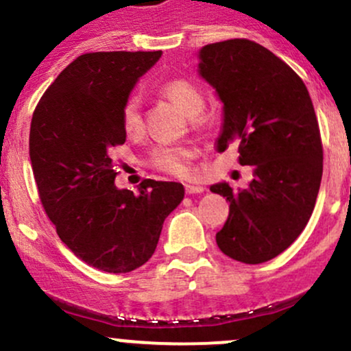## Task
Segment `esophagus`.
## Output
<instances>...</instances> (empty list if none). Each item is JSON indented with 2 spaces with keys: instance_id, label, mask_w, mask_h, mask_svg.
I'll return each instance as SVG.
<instances>
[{
  "instance_id": "obj_1",
  "label": "esophagus",
  "mask_w": 351,
  "mask_h": 351,
  "mask_svg": "<svg viewBox=\"0 0 351 351\" xmlns=\"http://www.w3.org/2000/svg\"><path fill=\"white\" fill-rule=\"evenodd\" d=\"M185 192L187 193H202L205 192L204 185H197V184H185Z\"/></svg>"
}]
</instances>
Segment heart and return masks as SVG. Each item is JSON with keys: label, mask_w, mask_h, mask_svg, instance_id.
I'll use <instances>...</instances> for the list:
<instances>
[{"label": "heart", "mask_w": 351, "mask_h": 351, "mask_svg": "<svg viewBox=\"0 0 351 351\" xmlns=\"http://www.w3.org/2000/svg\"><path fill=\"white\" fill-rule=\"evenodd\" d=\"M160 93L169 98L174 105L187 114L189 118L199 117L204 110V93L193 82L187 78H172L160 86ZM121 125L128 136H138L143 131L141 98L131 95L121 110ZM195 156L192 147L179 144H159L151 152V162L167 174L185 177L189 176L192 159Z\"/></svg>", "instance_id": "obj_1"}]
</instances>
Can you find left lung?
Here are the masks:
<instances>
[{"mask_svg": "<svg viewBox=\"0 0 351 351\" xmlns=\"http://www.w3.org/2000/svg\"><path fill=\"white\" fill-rule=\"evenodd\" d=\"M197 70L223 103L217 151L238 141L240 164L253 166L246 189L210 187L230 202L217 245L237 261L266 263L295 241L315 207L324 151L311 95L286 62L248 39L204 45Z\"/></svg>", "mask_w": 351, "mask_h": 351, "instance_id": "left-lung-1", "label": "left lung"}]
</instances>
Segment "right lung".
<instances>
[{"label":"right lung","mask_w":351,"mask_h":351,"mask_svg":"<svg viewBox=\"0 0 351 351\" xmlns=\"http://www.w3.org/2000/svg\"><path fill=\"white\" fill-rule=\"evenodd\" d=\"M162 56L92 52L67 65L37 103L29 158L45 213L67 248L105 273H130L154 254L164 220L184 199L179 182L114 185L113 147L126 141L121 110Z\"/></svg>","instance_id":"1"}]
</instances>
